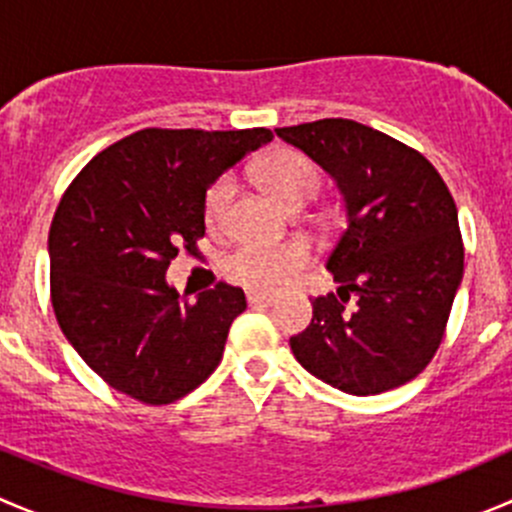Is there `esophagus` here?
I'll return each instance as SVG.
<instances>
[{
	"mask_svg": "<svg viewBox=\"0 0 512 512\" xmlns=\"http://www.w3.org/2000/svg\"><path fill=\"white\" fill-rule=\"evenodd\" d=\"M272 299H275L272 294L255 292V289H250V292H247V304H250V307H262V304H270Z\"/></svg>",
	"mask_w": 512,
	"mask_h": 512,
	"instance_id": "obj_1",
	"label": "esophagus"
}]
</instances>
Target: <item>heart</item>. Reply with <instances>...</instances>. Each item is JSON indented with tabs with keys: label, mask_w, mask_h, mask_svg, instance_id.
<instances>
[{
	"label": "heart",
	"mask_w": 512,
	"mask_h": 512,
	"mask_svg": "<svg viewBox=\"0 0 512 512\" xmlns=\"http://www.w3.org/2000/svg\"><path fill=\"white\" fill-rule=\"evenodd\" d=\"M260 183L287 208H302L322 188V170L312 158L294 148H277L257 165ZM235 195V178L218 175L203 195V218L208 227L223 225L230 200ZM309 247L302 240H285L275 245L245 242L227 252L223 272L232 282L262 292L287 287L307 267Z\"/></svg>",
	"instance_id": "1"
}]
</instances>
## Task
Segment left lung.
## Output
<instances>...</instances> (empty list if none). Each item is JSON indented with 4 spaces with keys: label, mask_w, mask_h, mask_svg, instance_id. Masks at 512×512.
<instances>
[{
    "label": "left lung",
    "mask_w": 512,
    "mask_h": 512,
    "mask_svg": "<svg viewBox=\"0 0 512 512\" xmlns=\"http://www.w3.org/2000/svg\"><path fill=\"white\" fill-rule=\"evenodd\" d=\"M317 160L347 203V227L327 255L337 292L289 339L324 384L371 396L416 379L441 347L463 280L453 195L416 148L349 118L275 128Z\"/></svg>",
    "instance_id": "left-lung-1"
}]
</instances>
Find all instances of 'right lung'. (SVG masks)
I'll return each mask as SVG.
<instances>
[{
  "mask_svg": "<svg viewBox=\"0 0 512 512\" xmlns=\"http://www.w3.org/2000/svg\"><path fill=\"white\" fill-rule=\"evenodd\" d=\"M270 141L267 128H143L91 158L64 190L49 230L51 307L111 389L173 404L220 364L245 292L218 282L180 297L165 270L178 250L200 255L208 185Z\"/></svg>",
  "mask_w": 512,
  "mask_h": 512,
  "instance_id": "obj_1",
  "label": "right lung"
}]
</instances>
